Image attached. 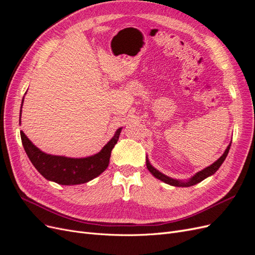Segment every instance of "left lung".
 <instances>
[{"instance_id": "1", "label": "left lung", "mask_w": 255, "mask_h": 255, "mask_svg": "<svg viewBox=\"0 0 255 255\" xmlns=\"http://www.w3.org/2000/svg\"><path fill=\"white\" fill-rule=\"evenodd\" d=\"M230 146H231V142H230V144L228 145V148L226 149L225 153H223L222 155H221L217 160L215 161V163H213L211 166H208V167L204 168L203 170L197 172L194 176H191L190 179H189L188 181H186V182L179 181V180H174V179H172V177H169V176L165 175L164 173L159 172L158 170H156V169L154 168V167L150 164V161H149L148 157H146V160H145L146 168H148V170H149L154 176H155L156 179L165 182L166 184L172 185V186H177V187H189V186H192V185H196V184L200 183L201 181H203L204 179H206V177L213 175L216 171L218 170L219 167L222 165V163H223V161H225V159H226V157H227V155H228L229 150H230Z\"/></svg>"}]
</instances>
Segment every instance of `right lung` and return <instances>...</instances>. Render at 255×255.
<instances>
[{
    "instance_id": "1",
    "label": "right lung",
    "mask_w": 255,
    "mask_h": 255,
    "mask_svg": "<svg viewBox=\"0 0 255 255\" xmlns=\"http://www.w3.org/2000/svg\"><path fill=\"white\" fill-rule=\"evenodd\" d=\"M23 101H24V97L22 99V104ZM121 129L122 128H119L116 130L114 137L99 153L83 158L51 155L38 149L22 130L20 135L23 148L29 160L43 177L60 185H78L94 180L109 167L111 153L119 139Z\"/></svg>"
}]
</instances>
